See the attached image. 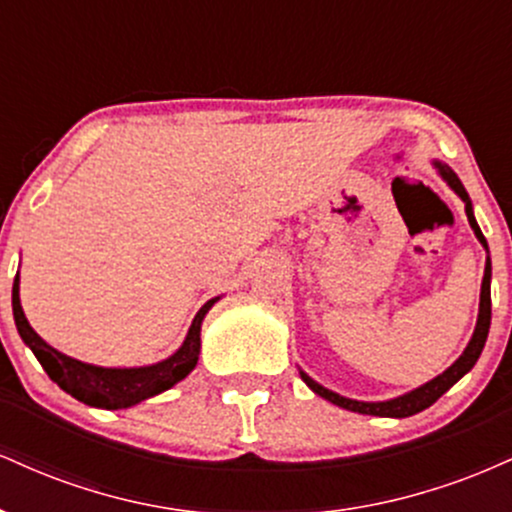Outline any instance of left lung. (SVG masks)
Here are the masks:
<instances>
[{
  "mask_svg": "<svg viewBox=\"0 0 512 512\" xmlns=\"http://www.w3.org/2000/svg\"><path fill=\"white\" fill-rule=\"evenodd\" d=\"M436 168L440 170V175H443V178L448 180V185L452 187V190H455L457 195L462 197L464 211H467V219H469V226L474 228V233H477V238L481 240V245H484V248H489V245H486L484 233H481L477 219H474L472 202H469V195H467V190H464V185L460 182V178H457V175L452 173L448 166H443V163H436ZM489 327H491V260H486L484 281H481L479 320H477V330H474V334H472V342L467 344L464 354L457 358V361L452 363V366L445 370L443 375L433 378L431 383L416 387V390H411L409 395L390 399V402H356V399L342 397V395H337V392L327 390V387L317 385L315 380L308 378V375H305V373H301V378H303V383L315 392V395L325 397L327 402L337 404V407H342V409L358 411V414H370V416H395V419H404V416L419 414V411H424V409L431 407L433 402H438V397H443L445 392H448L450 387L455 385L464 373H469V370L474 368V363H477V358L481 356V349H484V344H486V337H489Z\"/></svg>",
  "mask_w": 512,
  "mask_h": 512,
  "instance_id": "obj_1",
  "label": "left lung"
}]
</instances>
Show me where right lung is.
Wrapping results in <instances>:
<instances>
[{
  "instance_id": "right-lung-1",
  "label": "right lung",
  "mask_w": 512,
  "mask_h": 512,
  "mask_svg": "<svg viewBox=\"0 0 512 512\" xmlns=\"http://www.w3.org/2000/svg\"><path fill=\"white\" fill-rule=\"evenodd\" d=\"M216 303L211 298L199 308V313L192 320L190 332H187L185 344L175 351L166 361L156 363V366L146 368H98L88 366V363L76 361L52 349L45 344L33 327L28 325L26 315L21 310L19 301V274L14 279V289H11V305H14V320L16 330L26 346H31L35 358L40 361L50 380H55L64 392H69L74 399L88 404V407L101 409H127L134 404L144 402V399L158 395V392L168 390L175 383H180L192 368L197 366L199 358V330H202V320L207 310Z\"/></svg>"
}]
</instances>
